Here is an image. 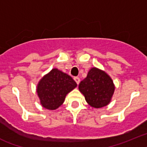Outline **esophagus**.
<instances>
[{
    "label": "esophagus",
    "instance_id": "obj_1",
    "mask_svg": "<svg viewBox=\"0 0 147 147\" xmlns=\"http://www.w3.org/2000/svg\"><path fill=\"white\" fill-rule=\"evenodd\" d=\"M74 80H75V81L76 82V84L78 85L79 83H80V78H79L78 77H74Z\"/></svg>",
    "mask_w": 147,
    "mask_h": 147
}]
</instances>
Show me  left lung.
Here are the masks:
<instances>
[{"label": "left lung", "instance_id": "8db88e82", "mask_svg": "<svg viewBox=\"0 0 147 147\" xmlns=\"http://www.w3.org/2000/svg\"><path fill=\"white\" fill-rule=\"evenodd\" d=\"M79 90L92 107L101 108L109 104L114 93L113 81L105 72L92 68L79 84Z\"/></svg>", "mask_w": 147, "mask_h": 147}]
</instances>
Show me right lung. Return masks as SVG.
Listing matches in <instances>:
<instances>
[{
	"mask_svg": "<svg viewBox=\"0 0 147 147\" xmlns=\"http://www.w3.org/2000/svg\"><path fill=\"white\" fill-rule=\"evenodd\" d=\"M76 86L77 84L69 75L53 69L38 83L37 93L42 106L53 110L63 104L66 94Z\"/></svg>",
	"mask_w": 147,
	"mask_h": 147,
	"instance_id": "add662e5",
	"label": "right lung"
}]
</instances>
